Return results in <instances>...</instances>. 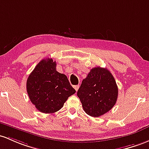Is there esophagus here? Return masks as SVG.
Returning a JSON list of instances; mask_svg holds the SVG:
<instances>
[{"label":"esophagus","instance_id":"esophagus-1","mask_svg":"<svg viewBox=\"0 0 149 149\" xmlns=\"http://www.w3.org/2000/svg\"><path fill=\"white\" fill-rule=\"evenodd\" d=\"M79 85H75V86H74V89L76 91H77L78 89H79Z\"/></svg>","mask_w":149,"mask_h":149}]
</instances>
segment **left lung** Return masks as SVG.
<instances>
[{"instance_id": "left-lung-1", "label": "left lung", "mask_w": 149, "mask_h": 149, "mask_svg": "<svg viewBox=\"0 0 149 149\" xmlns=\"http://www.w3.org/2000/svg\"><path fill=\"white\" fill-rule=\"evenodd\" d=\"M84 111L99 117L111 110L118 97V87L111 73L107 68H92L83 79L77 91Z\"/></svg>"}]
</instances>
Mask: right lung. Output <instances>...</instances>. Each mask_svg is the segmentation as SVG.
Listing matches in <instances>:
<instances>
[{
    "instance_id": "1",
    "label": "right lung",
    "mask_w": 149,
    "mask_h": 149,
    "mask_svg": "<svg viewBox=\"0 0 149 149\" xmlns=\"http://www.w3.org/2000/svg\"><path fill=\"white\" fill-rule=\"evenodd\" d=\"M27 92L37 109L45 113L59 111L68 97L76 91L67 76L56 70V62L43 59L27 79Z\"/></svg>"
}]
</instances>
